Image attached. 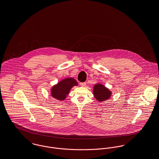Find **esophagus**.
Wrapping results in <instances>:
<instances>
[{"label": "esophagus", "mask_w": 159, "mask_h": 159, "mask_svg": "<svg viewBox=\"0 0 159 159\" xmlns=\"http://www.w3.org/2000/svg\"><path fill=\"white\" fill-rule=\"evenodd\" d=\"M80 86H82V87H84V86H86V82H82V83H80Z\"/></svg>", "instance_id": "obj_1"}]
</instances>
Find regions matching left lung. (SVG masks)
I'll list each match as a JSON object with an SVG mask.
<instances>
[{"instance_id":"left-lung-1","label":"left lung","mask_w":159,"mask_h":159,"mask_svg":"<svg viewBox=\"0 0 159 159\" xmlns=\"http://www.w3.org/2000/svg\"><path fill=\"white\" fill-rule=\"evenodd\" d=\"M93 93L94 97L98 102H103L107 100L112 94L109 89L100 84H95L93 86Z\"/></svg>"}]
</instances>
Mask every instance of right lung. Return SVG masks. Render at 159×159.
I'll return each instance as SVG.
<instances>
[{
    "label": "right lung",
    "mask_w": 159,
    "mask_h": 159,
    "mask_svg": "<svg viewBox=\"0 0 159 159\" xmlns=\"http://www.w3.org/2000/svg\"><path fill=\"white\" fill-rule=\"evenodd\" d=\"M77 84H78L75 79L66 78L52 88V96L57 100H64L69 93L71 88Z\"/></svg>",
    "instance_id": "add662e5"
}]
</instances>
